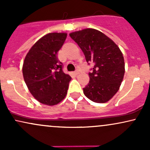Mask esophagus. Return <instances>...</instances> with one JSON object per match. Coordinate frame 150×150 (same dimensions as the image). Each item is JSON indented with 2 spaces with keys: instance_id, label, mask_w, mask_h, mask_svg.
<instances>
[{
  "instance_id": "esophagus-1",
  "label": "esophagus",
  "mask_w": 150,
  "mask_h": 150,
  "mask_svg": "<svg viewBox=\"0 0 150 150\" xmlns=\"http://www.w3.org/2000/svg\"><path fill=\"white\" fill-rule=\"evenodd\" d=\"M78 73H79V70H75V75H78Z\"/></svg>"
}]
</instances>
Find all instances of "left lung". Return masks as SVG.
<instances>
[{"mask_svg": "<svg viewBox=\"0 0 150 150\" xmlns=\"http://www.w3.org/2000/svg\"><path fill=\"white\" fill-rule=\"evenodd\" d=\"M85 54L86 61L94 65L89 82L83 92L91 101L105 103L120 88L125 73L123 53L110 38L100 31L85 29L70 34Z\"/></svg>", "mask_w": 150, "mask_h": 150, "instance_id": "1", "label": "left lung"}]
</instances>
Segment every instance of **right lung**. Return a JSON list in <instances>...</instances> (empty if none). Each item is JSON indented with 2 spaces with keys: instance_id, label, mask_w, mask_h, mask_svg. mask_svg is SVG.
<instances>
[{
  "instance_id": "1",
  "label": "right lung",
  "mask_w": 150,
  "mask_h": 150,
  "mask_svg": "<svg viewBox=\"0 0 150 150\" xmlns=\"http://www.w3.org/2000/svg\"><path fill=\"white\" fill-rule=\"evenodd\" d=\"M67 37L66 33L44 35L26 55L22 66L25 82L32 96L48 106L61 102L68 92L71 77L63 73L57 53Z\"/></svg>"
}]
</instances>
